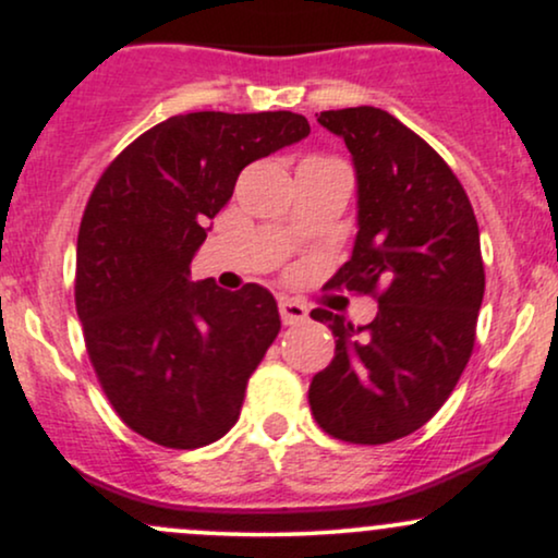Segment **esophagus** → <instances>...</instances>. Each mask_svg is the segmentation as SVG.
I'll return each instance as SVG.
<instances>
[{
  "label": "esophagus",
  "instance_id": "esophagus-1",
  "mask_svg": "<svg viewBox=\"0 0 558 558\" xmlns=\"http://www.w3.org/2000/svg\"><path fill=\"white\" fill-rule=\"evenodd\" d=\"M278 306H280V317H283L286 325L306 323V317H310L306 306L299 304V301H293V299H280Z\"/></svg>",
  "mask_w": 558,
  "mask_h": 558
}]
</instances>
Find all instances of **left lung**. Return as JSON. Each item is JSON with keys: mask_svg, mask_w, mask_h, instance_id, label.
I'll return each mask as SVG.
<instances>
[{"mask_svg": "<svg viewBox=\"0 0 558 558\" xmlns=\"http://www.w3.org/2000/svg\"><path fill=\"white\" fill-rule=\"evenodd\" d=\"M356 175V239L330 286L375 293L364 328L315 310L336 356L312 377L317 425L349 444H390L444 407L475 345L485 293L480 230L462 183L430 144L377 107L317 114Z\"/></svg>", "mask_w": 558, "mask_h": 558, "instance_id": "1", "label": "left lung"}]
</instances>
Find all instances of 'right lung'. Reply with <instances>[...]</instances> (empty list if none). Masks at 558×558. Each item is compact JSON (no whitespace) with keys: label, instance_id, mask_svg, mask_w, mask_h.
I'll return each instance as SVG.
<instances>
[{"label":"right lung","instance_id":"obj_1","mask_svg":"<svg viewBox=\"0 0 558 558\" xmlns=\"http://www.w3.org/2000/svg\"><path fill=\"white\" fill-rule=\"evenodd\" d=\"M310 136L296 112H189L138 136L96 183L75 248L88 360L131 430L168 448L222 438L280 330L257 283H191L207 220L241 170Z\"/></svg>","mask_w":558,"mask_h":558}]
</instances>
